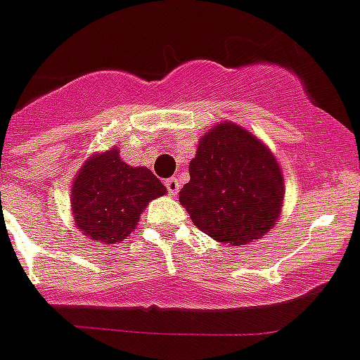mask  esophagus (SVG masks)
<instances>
[{"mask_svg":"<svg viewBox=\"0 0 360 360\" xmlns=\"http://www.w3.org/2000/svg\"><path fill=\"white\" fill-rule=\"evenodd\" d=\"M166 189H167V193L171 194V196H174V194L178 193V189H180V180H178V178H167L166 182Z\"/></svg>","mask_w":360,"mask_h":360,"instance_id":"obj_1","label":"esophagus"}]
</instances>
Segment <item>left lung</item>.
Listing matches in <instances>:
<instances>
[{"mask_svg":"<svg viewBox=\"0 0 360 360\" xmlns=\"http://www.w3.org/2000/svg\"><path fill=\"white\" fill-rule=\"evenodd\" d=\"M180 203L208 237L244 245L270 231L283 203V173L262 141L233 123L200 139Z\"/></svg>","mask_w":360,"mask_h":360,"instance_id":"1","label":"left lung"}]
</instances>
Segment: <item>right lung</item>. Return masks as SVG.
Here are the masks:
<instances>
[{"label":"right lung","mask_w":360,"mask_h":360,"mask_svg":"<svg viewBox=\"0 0 360 360\" xmlns=\"http://www.w3.org/2000/svg\"><path fill=\"white\" fill-rule=\"evenodd\" d=\"M166 187L148 167L122 162L116 148L84 162L72 186L74 219L86 237L115 244L134 231L148 201Z\"/></svg>","instance_id":"right-lung-1"}]
</instances>
